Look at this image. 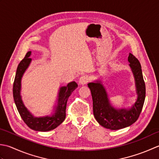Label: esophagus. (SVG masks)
Here are the masks:
<instances>
[{
	"label": "esophagus",
	"instance_id": "esophagus-1",
	"mask_svg": "<svg viewBox=\"0 0 159 159\" xmlns=\"http://www.w3.org/2000/svg\"><path fill=\"white\" fill-rule=\"evenodd\" d=\"M89 80H90L89 77L87 75H83L80 78L79 84H82V85H84V84H86L89 82Z\"/></svg>",
	"mask_w": 159,
	"mask_h": 159
}]
</instances>
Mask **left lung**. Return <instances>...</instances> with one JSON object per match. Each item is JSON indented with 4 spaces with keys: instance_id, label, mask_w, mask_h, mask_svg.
<instances>
[{
    "instance_id": "left-lung-1",
    "label": "left lung",
    "mask_w": 159,
    "mask_h": 159,
    "mask_svg": "<svg viewBox=\"0 0 159 159\" xmlns=\"http://www.w3.org/2000/svg\"><path fill=\"white\" fill-rule=\"evenodd\" d=\"M128 60L133 73L137 99L130 108L116 109L111 106L108 94L101 81L88 84L93 98V114L99 124L107 129L116 130L133 124L137 120L143 108L145 98V84L141 64L132 53Z\"/></svg>"
}]
</instances>
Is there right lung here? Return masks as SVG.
<instances>
[{"mask_svg": "<svg viewBox=\"0 0 159 159\" xmlns=\"http://www.w3.org/2000/svg\"><path fill=\"white\" fill-rule=\"evenodd\" d=\"M31 54V51H28L24 59L18 64L13 85V96L19 114L28 127L35 131H50L57 128L65 119L68 99L77 87V84L75 82H71L66 86L60 87L58 93L57 104L55 107V111L52 115L35 117L26 108L20 95L21 79L31 61L30 57Z\"/></svg>", "mask_w": 159, "mask_h": 159, "instance_id": "add662e5", "label": "right lung"}]
</instances>
